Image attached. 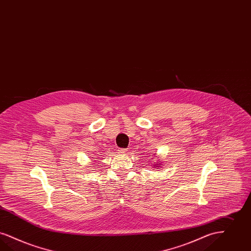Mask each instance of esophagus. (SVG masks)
Returning a JSON list of instances; mask_svg holds the SVG:
<instances>
[{"instance_id":"1","label":"esophagus","mask_w":251,"mask_h":251,"mask_svg":"<svg viewBox=\"0 0 251 251\" xmlns=\"http://www.w3.org/2000/svg\"><path fill=\"white\" fill-rule=\"evenodd\" d=\"M118 151H119V153H121V154L126 153V150H124V149H120Z\"/></svg>"}]
</instances>
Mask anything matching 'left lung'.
Masks as SVG:
<instances>
[{
	"label": "left lung",
	"instance_id": "1",
	"mask_svg": "<svg viewBox=\"0 0 251 251\" xmlns=\"http://www.w3.org/2000/svg\"><path fill=\"white\" fill-rule=\"evenodd\" d=\"M161 163H162V162H161V161H160V160H158V161H157V163H156V164H152V165L154 166V168H155V169H159V168H161V165H162Z\"/></svg>",
	"mask_w": 251,
	"mask_h": 251
}]
</instances>
